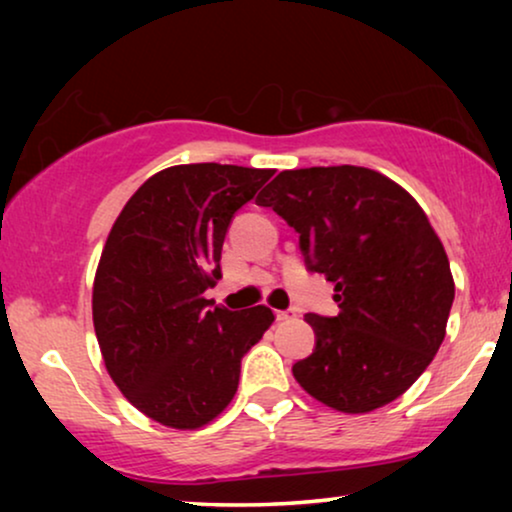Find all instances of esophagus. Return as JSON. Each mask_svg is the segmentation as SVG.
Wrapping results in <instances>:
<instances>
[{"instance_id": "esophagus-1", "label": "esophagus", "mask_w": 512, "mask_h": 512, "mask_svg": "<svg viewBox=\"0 0 512 512\" xmlns=\"http://www.w3.org/2000/svg\"><path fill=\"white\" fill-rule=\"evenodd\" d=\"M298 317V310H293V307H289V310H279L277 312V321H289V319H296Z\"/></svg>"}]
</instances>
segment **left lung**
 Returning <instances> with one entry per match:
<instances>
[{"label":"left lung","instance_id":"left-lung-1","mask_svg":"<svg viewBox=\"0 0 512 512\" xmlns=\"http://www.w3.org/2000/svg\"><path fill=\"white\" fill-rule=\"evenodd\" d=\"M298 233L310 272L335 284V317L307 314L314 349L293 377L328 408L359 415L412 387L440 349L454 300L450 261L424 209L356 165L279 172L258 193Z\"/></svg>","mask_w":512,"mask_h":512}]
</instances>
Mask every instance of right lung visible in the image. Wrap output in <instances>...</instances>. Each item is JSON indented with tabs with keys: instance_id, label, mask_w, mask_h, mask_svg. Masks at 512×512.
I'll use <instances>...</instances> for the list:
<instances>
[{
	"instance_id": "right-lung-1",
	"label": "right lung",
	"mask_w": 512,
	"mask_h": 512,
	"mask_svg": "<svg viewBox=\"0 0 512 512\" xmlns=\"http://www.w3.org/2000/svg\"><path fill=\"white\" fill-rule=\"evenodd\" d=\"M275 170L195 163L146 179L104 244L93 324L123 396L163 426L191 431L233 401L242 356L275 314L230 312L205 298L221 279V249L237 209Z\"/></svg>"
}]
</instances>
